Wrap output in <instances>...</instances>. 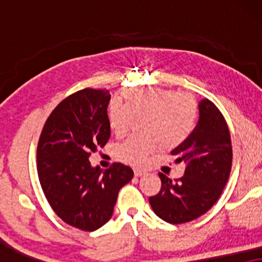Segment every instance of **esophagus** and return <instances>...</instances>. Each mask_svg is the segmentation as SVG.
Listing matches in <instances>:
<instances>
[{
    "mask_svg": "<svg viewBox=\"0 0 262 262\" xmlns=\"http://www.w3.org/2000/svg\"><path fill=\"white\" fill-rule=\"evenodd\" d=\"M134 173H135V177H142V175H144L146 171H144V170H141V169H135L134 170Z\"/></svg>",
    "mask_w": 262,
    "mask_h": 262,
    "instance_id": "obj_1",
    "label": "esophagus"
}]
</instances>
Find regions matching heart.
I'll return each mask as SVG.
<instances>
[{
    "mask_svg": "<svg viewBox=\"0 0 262 262\" xmlns=\"http://www.w3.org/2000/svg\"><path fill=\"white\" fill-rule=\"evenodd\" d=\"M123 105L116 101L106 110L110 130L124 136L134 119L142 117L141 126L146 135H134L117 145L116 156L135 167L148 163L154 154L164 146L175 149L184 144L194 131L196 102L192 95L157 85L130 88L120 93Z\"/></svg>",
    "mask_w": 262,
    "mask_h": 262,
    "instance_id": "obj_1",
    "label": "heart"
}]
</instances>
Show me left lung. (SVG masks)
I'll list each match as a JSON object with an SVG mask.
<instances>
[{"instance_id": "obj_1", "label": "left lung", "mask_w": 262, "mask_h": 262, "mask_svg": "<svg viewBox=\"0 0 262 262\" xmlns=\"http://www.w3.org/2000/svg\"><path fill=\"white\" fill-rule=\"evenodd\" d=\"M171 155L185 162V175L167 178L160 173L161 189L150 196L154 212L170 224L187 223L214 205L227 185L232 164L230 132L223 114L212 101L199 102V120L194 131Z\"/></svg>"}]
</instances>
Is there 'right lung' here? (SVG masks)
<instances>
[{"label":"right lung","instance_id":"obj_1","mask_svg":"<svg viewBox=\"0 0 262 262\" xmlns=\"http://www.w3.org/2000/svg\"><path fill=\"white\" fill-rule=\"evenodd\" d=\"M107 89L85 88L60 101L39 137L37 169L42 192L63 222L94 231L110 221L119 189L131 181L130 167L93 168L89 156L108 142Z\"/></svg>","mask_w":262,"mask_h":262}]
</instances>
